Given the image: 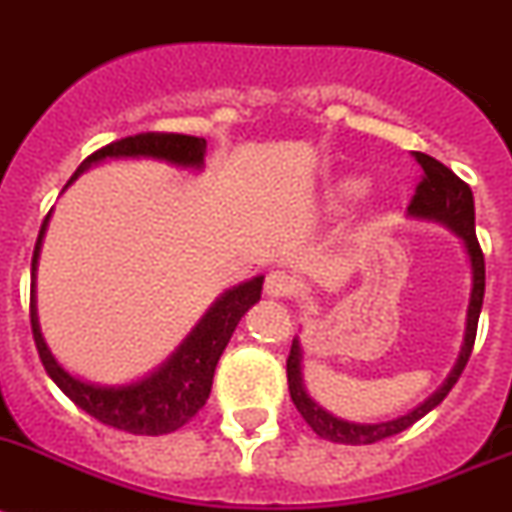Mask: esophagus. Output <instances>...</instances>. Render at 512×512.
Returning <instances> with one entry per match:
<instances>
[{"label": "esophagus", "mask_w": 512, "mask_h": 512, "mask_svg": "<svg viewBox=\"0 0 512 512\" xmlns=\"http://www.w3.org/2000/svg\"><path fill=\"white\" fill-rule=\"evenodd\" d=\"M264 290L269 298H287V295L295 290V282H293V277L285 272H269L266 274Z\"/></svg>", "instance_id": "obj_1"}]
</instances>
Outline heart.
I'll list each match as a JSON object with an SVG mask.
<instances>
[{"instance_id":"obj_1","label":"heart","mask_w":512,"mask_h":512,"mask_svg":"<svg viewBox=\"0 0 512 512\" xmlns=\"http://www.w3.org/2000/svg\"><path fill=\"white\" fill-rule=\"evenodd\" d=\"M369 193V180L366 177H345L337 183V188L332 190V206L335 209H348V206H356L363 196Z\"/></svg>"}]
</instances>
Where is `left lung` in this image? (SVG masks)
I'll use <instances>...</instances> for the list:
<instances>
[{
	"instance_id": "left-lung-1",
	"label": "left lung",
	"mask_w": 512,
	"mask_h": 512,
	"mask_svg": "<svg viewBox=\"0 0 512 512\" xmlns=\"http://www.w3.org/2000/svg\"><path fill=\"white\" fill-rule=\"evenodd\" d=\"M416 162L424 170V180L418 183L416 196L408 204V217L416 222H432V225H442L450 232H455L466 248L468 264H471V298H468L466 311V335H463V345H460L458 361L450 369L447 379L439 384L437 390L429 395L421 405H416L413 411L403 413L390 421H348L335 413H329L327 408L316 403L306 390L303 382V348L301 340L293 337V348L287 356V387H290V398H293L295 408L306 418V424L314 429L322 439L329 442H340V445H374L379 439L400 434L403 429L413 426L418 418H424L426 413L437 408L442 400L447 398V392L453 390L458 377L466 369L468 356L474 350L476 340V324H479L481 303H484V253L476 240V222H474V193L468 188L453 170H447L445 164L437 162L429 154H416Z\"/></svg>"
}]
</instances>
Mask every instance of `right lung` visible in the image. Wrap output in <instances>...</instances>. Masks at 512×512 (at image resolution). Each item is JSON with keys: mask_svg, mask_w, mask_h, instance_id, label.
<instances>
[{"mask_svg": "<svg viewBox=\"0 0 512 512\" xmlns=\"http://www.w3.org/2000/svg\"><path fill=\"white\" fill-rule=\"evenodd\" d=\"M204 156V138L177 133L130 135V138L109 143L101 151L88 156L67 185H73L78 175H83L96 164L112 162V159H154V162L172 164V167H180V170L201 172L204 170ZM49 217H52V211L46 214L41 232H38L31 261V329L38 358L44 363L46 374L52 377V382L65 392L67 398L78 405L80 411H86L88 416H94L101 424L122 429V432L159 437V434H170L183 424H188L190 418L196 416L209 400L214 369H217L219 356L225 353L232 332H235V327H238L248 308L261 301L264 274L240 282V285L230 287V290L219 295L217 301L209 306V311L198 319L196 327L190 329V335L177 345L175 353L164 363H159L154 371H149L146 377L125 384L88 382V379L70 374L54 358L44 335H41V324H38L36 272Z\"/></svg>", "mask_w": 512, "mask_h": 512, "instance_id": "add662e5", "label": "right lung"}]
</instances>
